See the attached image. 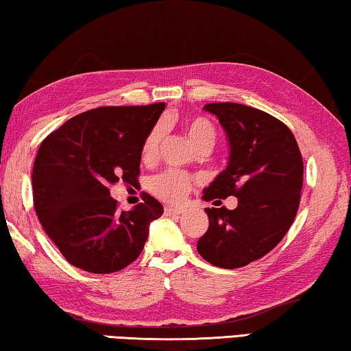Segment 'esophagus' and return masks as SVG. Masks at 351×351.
Here are the masks:
<instances>
[{"mask_svg": "<svg viewBox=\"0 0 351 351\" xmlns=\"http://www.w3.org/2000/svg\"><path fill=\"white\" fill-rule=\"evenodd\" d=\"M182 213H185V210H183V208H176V207H166L165 208L166 217H176V215H182Z\"/></svg>", "mask_w": 351, "mask_h": 351, "instance_id": "esophagus-1", "label": "esophagus"}]
</instances>
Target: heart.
Listing matches in <instances>:
<instances>
[{
	"mask_svg": "<svg viewBox=\"0 0 351 351\" xmlns=\"http://www.w3.org/2000/svg\"><path fill=\"white\" fill-rule=\"evenodd\" d=\"M183 132H185L186 138L190 139L199 152H207L213 145L215 138H217L213 125L206 117H190V119H186L183 122ZM161 136H163V125L158 123L149 132L143 143L141 160L144 163H152L157 157ZM191 188L193 180L185 172L168 171L150 180V191L160 197L161 201L169 204H180L185 201Z\"/></svg>",
	"mask_w": 351,
	"mask_h": 351,
	"instance_id": "heart-1",
	"label": "heart"
}]
</instances>
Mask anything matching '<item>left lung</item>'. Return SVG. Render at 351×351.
<instances>
[{"mask_svg": "<svg viewBox=\"0 0 351 351\" xmlns=\"http://www.w3.org/2000/svg\"><path fill=\"white\" fill-rule=\"evenodd\" d=\"M204 110L218 117L229 160L202 199L235 196L239 206L206 208L208 229L197 252L215 267L240 268L268 254L292 226L303 188V158L293 133L268 112L229 101Z\"/></svg>", "mask_w": 351, "mask_h": 351, "instance_id": "8db88e82", "label": "left lung"}]
</instances>
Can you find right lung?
Listing matches in <instances>:
<instances>
[{
    "mask_svg": "<svg viewBox=\"0 0 351 351\" xmlns=\"http://www.w3.org/2000/svg\"><path fill=\"white\" fill-rule=\"evenodd\" d=\"M165 106L95 108L69 119L40 144L32 168L34 208L73 267L108 274L141 254L163 206L144 194V202L117 212L110 186L138 182L143 143Z\"/></svg>",
    "mask_w": 351,
    "mask_h": 351,
    "instance_id": "right-lung-1",
    "label": "right lung"
}]
</instances>
